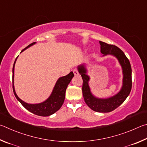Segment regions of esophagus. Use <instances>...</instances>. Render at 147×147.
Segmentation results:
<instances>
[{
    "mask_svg": "<svg viewBox=\"0 0 147 147\" xmlns=\"http://www.w3.org/2000/svg\"><path fill=\"white\" fill-rule=\"evenodd\" d=\"M73 72L75 76H78L79 75V71L77 69H74L73 70Z\"/></svg>",
    "mask_w": 147,
    "mask_h": 147,
    "instance_id": "esophagus-1",
    "label": "esophagus"
}]
</instances>
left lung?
<instances>
[{
    "label": "left lung",
    "mask_w": 147,
    "mask_h": 147,
    "mask_svg": "<svg viewBox=\"0 0 147 147\" xmlns=\"http://www.w3.org/2000/svg\"><path fill=\"white\" fill-rule=\"evenodd\" d=\"M101 45V52L104 55H113L116 57L122 66L123 79V86L119 93L108 99H99L95 97L90 92L88 85L89 77L86 75V69L84 65L78 67L79 72L83 79V97L86 104L92 110L97 112H110L119 107L127 98L132 89V68L130 61L123 51L117 46L109 45L99 41Z\"/></svg>",
    "instance_id": "left-lung-1"
}]
</instances>
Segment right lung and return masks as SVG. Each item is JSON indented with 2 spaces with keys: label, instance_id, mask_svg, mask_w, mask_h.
<instances>
[{
  "label": "right lung",
  "instance_id": "1",
  "mask_svg": "<svg viewBox=\"0 0 147 147\" xmlns=\"http://www.w3.org/2000/svg\"><path fill=\"white\" fill-rule=\"evenodd\" d=\"M35 42H33L28 45L26 48L21 51H24L26 49L29 48L30 46L34 45ZM17 58L15 59L13 67V90L15 97L19 101L22 105L28 111L31 112L35 115H40V116H49L51 114H54L57 110L61 109L63 105L64 99H65V93L67 86H68L69 82L71 81V79L74 76V74L72 71L69 72L68 75L64 77L60 78L58 81H57L55 86L53 90L52 93H51L50 97L46 100L45 102H41L39 104H28L26 102L22 101L21 99L19 98L15 93L14 85H13V76H14V66L15 62H16Z\"/></svg>",
  "mask_w": 147,
  "mask_h": 147
}]
</instances>
